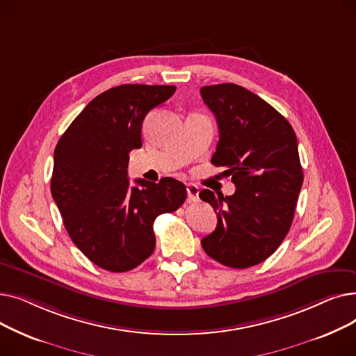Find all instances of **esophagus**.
<instances>
[{
    "label": "esophagus",
    "instance_id": "obj_1",
    "mask_svg": "<svg viewBox=\"0 0 356 356\" xmlns=\"http://www.w3.org/2000/svg\"><path fill=\"white\" fill-rule=\"evenodd\" d=\"M186 191H188V199L189 202H196L199 199V188L196 184H186Z\"/></svg>",
    "mask_w": 356,
    "mask_h": 356
}]
</instances>
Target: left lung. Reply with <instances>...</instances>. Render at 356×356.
<instances>
[{
	"label": "left lung",
	"mask_w": 356,
	"mask_h": 356,
	"mask_svg": "<svg viewBox=\"0 0 356 356\" xmlns=\"http://www.w3.org/2000/svg\"><path fill=\"white\" fill-rule=\"evenodd\" d=\"M200 95L219 129L212 164L225 167L236 188L225 197L199 193L218 215L202 247L223 266L248 268L267 259L291 227L303 184L296 133L278 111L239 85L203 86Z\"/></svg>",
	"instance_id": "left-lung-1"
}]
</instances>
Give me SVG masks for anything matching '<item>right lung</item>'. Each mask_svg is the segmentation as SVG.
<instances>
[{"label": "right lung", "mask_w": 356, "mask_h": 356, "mask_svg": "<svg viewBox=\"0 0 356 356\" xmlns=\"http://www.w3.org/2000/svg\"><path fill=\"white\" fill-rule=\"evenodd\" d=\"M176 86L121 85L93 98L58 141L50 191L72 241L93 264L124 273L153 254L154 219L177 211L184 184L128 180L129 152L141 147V127Z\"/></svg>", "instance_id": "right-lung-1"}]
</instances>
